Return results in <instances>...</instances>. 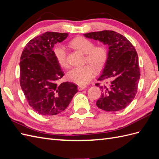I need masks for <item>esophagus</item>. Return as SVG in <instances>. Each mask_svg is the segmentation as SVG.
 <instances>
[{
	"label": "esophagus",
	"instance_id": "esophagus-1",
	"mask_svg": "<svg viewBox=\"0 0 159 159\" xmlns=\"http://www.w3.org/2000/svg\"><path fill=\"white\" fill-rule=\"evenodd\" d=\"M86 88V86H78V90H79V91H81V90H84V89H85Z\"/></svg>",
	"mask_w": 159,
	"mask_h": 159
}]
</instances>
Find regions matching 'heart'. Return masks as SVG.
I'll return each instance as SVG.
<instances>
[{
    "instance_id": "heart-1",
    "label": "heart",
    "mask_w": 159,
    "mask_h": 159,
    "mask_svg": "<svg viewBox=\"0 0 159 159\" xmlns=\"http://www.w3.org/2000/svg\"><path fill=\"white\" fill-rule=\"evenodd\" d=\"M68 46L69 48L84 54V63L87 65L71 69L67 74V79L80 86H84L91 80L95 72H100L105 66L108 58L107 49L103 45L94 46L92 40L83 36L73 38ZM53 55L61 67H69L64 48L57 46L53 49Z\"/></svg>"
}]
</instances>
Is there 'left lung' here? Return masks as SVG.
Masks as SVG:
<instances>
[{
	"label": "left lung",
	"mask_w": 159,
	"mask_h": 159,
	"mask_svg": "<svg viewBox=\"0 0 159 159\" xmlns=\"http://www.w3.org/2000/svg\"><path fill=\"white\" fill-rule=\"evenodd\" d=\"M84 36L109 46L107 63L97 80L102 95L96 106L105 111H118L132 102L138 90L140 73L138 56L132 44L121 34L104 30L84 34Z\"/></svg>",
	"instance_id": "8db88e82"
}]
</instances>
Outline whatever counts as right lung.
<instances>
[{
	"label": "right lung",
	"mask_w": 159,
	"mask_h": 159,
	"mask_svg": "<svg viewBox=\"0 0 159 159\" xmlns=\"http://www.w3.org/2000/svg\"><path fill=\"white\" fill-rule=\"evenodd\" d=\"M67 36V33L45 32L31 40L22 52L20 85L30 106L40 115L61 113L77 92L75 84L57 83L64 73L54 57L52 48Z\"/></svg>",
	"instance_id": "add662e5"
}]
</instances>
